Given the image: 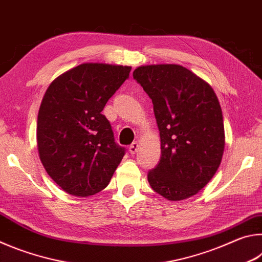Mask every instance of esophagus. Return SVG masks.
Masks as SVG:
<instances>
[{
    "label": "esophagus",
    "mask_w": 262,
    "mask_h": 262,
    "mask_svg": "<svg viewBox=\"0 0 262 262\" xmlns=\"http://www.w3.org/2000/svg\"><path fill=\"white\" fill-rule=\"evenodd\" d=\"M139 147H140L139 142H133V143L129 145V152H130L132 155L136 154L137 150H139Z\"/></svg>",
    "instance_id": "esophagus-1"
}]
</instances>
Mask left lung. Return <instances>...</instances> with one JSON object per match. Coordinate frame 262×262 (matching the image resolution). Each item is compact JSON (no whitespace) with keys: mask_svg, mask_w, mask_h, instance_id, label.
<instances>
[{"mask_svg":"<svg viewBox=\"0 0 262 262\" xmlns=\"http://www.w3.org/2000/svg\"><path fill=\"white\" fill-rule=\"evenodd\" d=\"M135 81L154 104L161 159L148 172L155 192L170 201L199 193L216 173L224 151V125L214 90L179 64L136 68Z\"/></svg>","mask_w":262,"mask_h":262,"instance_id":"obj_1","label":"left lung"}]
</instances>
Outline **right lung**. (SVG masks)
Segmentation results:
<instances>
[{
    "mask_svg": "<svg viewBox=\"0 0 262 262\" xmlns=\"http://www.w3.org/2000/svg\"><path fill=\"white\" fill-rule=\"evenodd\" d=\"M132 67L83 63L51 83L38 113L39 157L68 194L90 196L108 185L126 149L101 111Z\"/></svg>",
    "mask_w": 262,
    "mask_h": 262,
    "instance_id": "1",
    "label": "right lung"
}]
</instances>
